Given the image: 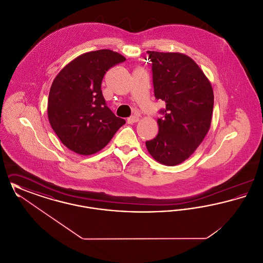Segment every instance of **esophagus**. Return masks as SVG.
Instances as JSON below:
<instances>
[{"label": "esophagus", "mask_w": 263, "mask_h": 263, "mask_svg": "<svg viewBox=\"0 0 263 263\" xmlns=\"http://www.w3.org/2000/svg\"><path fill=\"white\" fill-rule=\"evenodd\" d=\"M138 121H139V116H138V115H132V116H130V117L127 118V122H128L129 124L135 123V122H138Z\"/></svg>", "instance_id": "obj_1"}]
</instances>
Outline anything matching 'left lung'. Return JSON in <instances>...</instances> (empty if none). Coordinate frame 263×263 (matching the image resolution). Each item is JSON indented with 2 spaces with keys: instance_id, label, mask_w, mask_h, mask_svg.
<instances>
[{
  "instance_id": "left-lung-1",
  "label": "left lung",
  "mask_w": 263,
  "mask_h": 263,
  "mask_svg": "<svg viewBox=\"0 0 263 263\" xmlns=\"http://www.w3.org/2000/svg\"><path fill=\"white\" fill-rule=\"evenodd\" d=\"M152 62L154 92L165 102L158 119L157 137L146 142L151 156L165 165L188 159L209 131L214 93L199 66L181 53L147 51Z\"/></svg>"
}]
</instances>
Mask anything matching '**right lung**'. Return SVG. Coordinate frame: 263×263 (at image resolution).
I'll return each instance as SVG.
<instances>
[{"label":"right lung","instance_id":"1","mask_svg":"<svg viewBox=\"0 0 263 263\" xmlns=\"http://www.w3.org/2000/svg\"><path fill=\"white\" fill-rule=\"evenodd\" d=\"M125 57L109 49L80 55L54 79L48 97V119L63 144L80 155L103 149L125 120L107 107L101 91L105 73Z\"/></svg>","mask_w":263,"mask_h":263}]
</instances>
